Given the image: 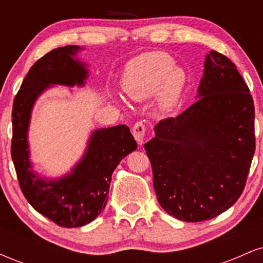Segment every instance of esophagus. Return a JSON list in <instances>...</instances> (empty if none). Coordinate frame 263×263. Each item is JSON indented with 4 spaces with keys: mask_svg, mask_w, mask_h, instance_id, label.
Here are the masks:
<instances>
[{
    "mask_svg": "<svg viewBox=\"0 0 263 263\" xmlns=\"http://www.w3.org/2000/svg\"><path fill=\"white\" fill-rule=\"evenodd\" d=\"M144 131H146V126H144L142 122H136L134 128H132V134H134L136 141H137V143L140 144V146L143 144Z\"/></svg>",
    "mask_w": 263,
    "mask_h": 263,
    "instance_id": "34e87169",
    "label": "esophagus"
}]
</instances>
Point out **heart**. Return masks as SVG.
<instances>
[{
  "instance_id": "1",
  "label": "heart",
  "mask_w": 263,
  "mask_h": 263,
  "mask_svg": "<svg viewBox=\"0 0 263 263\" xmlns=\"http://www.w3.org/2000/svg\"><path fill=\"white\" fill-rule=\"evenodd\" d=\"M185 70L163 52H151L135 58L122 78L123 91L135 101L149 99L159 90L158 106L164 112L177 107L186 86Z\"/></svg>"
}]
</instances>
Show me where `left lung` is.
I'll return each mask as SVG.
<instances>
[{"instance_id":"obj_1","label":"left lung","mask_w":263,"mask_h":263,"mask_svg":"<svg viewBox=\"0 0 263 263\" xmlns=\"http://www.w3.org/2000/svg\"><path fill=\"white\" fill-rule=\"evenodd\" d=\"M198 100L155 126L144 143L161 206L199 222L220 215L242 194L255 153V106L228 57H205Z\"/></svg>"}]
</instances>
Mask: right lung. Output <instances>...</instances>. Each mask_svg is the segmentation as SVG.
Instances as JSON below:
<instances>
[{
    "mask_svg": "<svg viewBox=\"0 0 263 263\" xmlns=\"http://www.w3.org/2000/svg\"><path fill=\"white\" fill-rule=\"evenodd\" d=\"M80 48L66 45L50 50L33 64L12 107L11 156L21 190L38 213L62 228L91 222L105 209L111 176L122 158L137 148L126 125L96 129L85 155L66 176L43 179L29 162V120L35 100L50 85H84L85 64L74 59Z\"/></svg>",
    "mask_w": 263,
    "mask_h": 263,
    "instance_id": "add662e5",
    "label": "right lung"
}]
</instances>
